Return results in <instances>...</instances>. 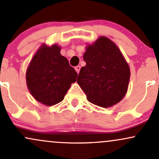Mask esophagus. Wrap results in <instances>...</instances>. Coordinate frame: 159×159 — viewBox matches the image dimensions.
Here are the masks:
<instances>
[{
  "mask_svg": "<svg viewBox=\"0 0 159 159\" xmlns=\"http://www.w3.org/2000/svg\"><path fill=\"white\" fill-rule=\"evenodd\" d=\"M75 71L77 72V73L78 74V73H79V72H80V69H81V66H75Z\"/></svg>",
  "mask_w": 159,
  "mask_h": 159,
  "instance_id": "esophagus-1",
  "label": "esophagus"
}]
</instances>
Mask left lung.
Segmentation results:
<instances>
[{
	"label": "left lung",
	"mask_w": 159,
	"mask_h": 159,
	"mask_svg": "<svg viewBox=\"0 0 159 159\" xmlns=\"http://www.w3.org/2000/svg\"><path fill=\"white\" fill-rule=\"evenodd\" d=\"M77 82L89 102L102 107L120 102L125 96L130 78V69L114 43L101 36L87 45L83 56Z\"/></svg>",
	"instance_id": "obj_1"
}]
</instances>
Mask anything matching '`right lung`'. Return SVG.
<instances>
[{"mask_svg":"<svg viewBox=\"0 0 159 159\" xmlns=\"http://www.w3.org/2000/svg\"><path fill=\"white\" fill-rule=\"evenodd\" d=\"M77 76L67 58L61 54V47L43 44L27 67V86L36 100L52 106L64 98Z\"/></svg>","mask_w":159,"mask_h":159,"instance_id":"obj_1","label":"right lung"}]
</instances>
